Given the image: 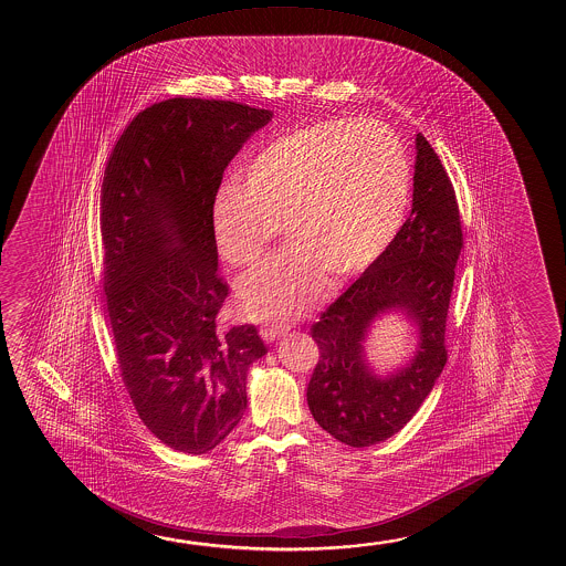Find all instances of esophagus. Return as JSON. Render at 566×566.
<instances>
[{
	"label": "esophagus",
	"instance_id": "1",
	"mask_svg": "<svg viewBox=\"0 0 566 566\" xmlns=\"http://www.w3.org/2000/svg\"><path fill=\"white\" fill-rule=\"evenodd\" d=\"M286 333V325H271L263 326V328H261V336H263L264 342H274L276 340V338H280V336H284V334Z\"/></svg>",
	"mask_w": 566,
	"mask_h": 566
}]
</instances>
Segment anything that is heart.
Wrapping results in <instances>:
<instances>
[{
    "label": "heart",
    "instance_id": "obj_1",
    "mask_svg": "<svg viewBox=\"0 0 566 566\" xmlns=\"http://www.w3.org/2000/svg\"><path fill=\"white\" fill-rule=\"evenodd\" d=\"M248 179L224 181L212 201L218 253L255 264L282 224L287 245L238 280L241 311L292 318L325 294L331 276L367 271L390 248L410 207V158L387 125L334 117L264 145Z\"/></svg>",
    "mask_w": 566,
    "mask_h": 566
}]
</instances>
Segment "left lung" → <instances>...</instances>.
Here are the masks:
<instances>
[{
    "instance_id": "8db88e82",
    "label": "left lung",
    "mask_w": 566,
    "mask_h": 566,
    "mask_svg": "<svg viewBox=\"0 0 566 566\" xmlns=\"http://www.w3.org/2000/svg\"><path fill=\"white\" fill-rule=\"evenodd\" d=\"M413 168L410 217L395 241L311 326L321 352L307 387L311 413L354 449L398 433L447 364L444 331L464 238L454 187L421 133ZM388 312H402L417 326L419 346L402 368L380 376L366 361L364 342Z\"/></svg>"
}]
</instances>
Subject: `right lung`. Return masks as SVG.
Returning a JSON list of instances; mask_svg holds the SVG:
<instances>
[{"label": "right lung", "mask_w": 566, "mask_h": 566, "mask_svg": "<svg viewBox=\"0 0 566 566\" xmlns=\"http://www.w3.org/2000/svg\"><path fill=\"white\" fill-rule=\"evenodd\" d=\"M271 109L170 98L143 109L109 155L101 195L104 292L133 406L160 441L205 454L248 408V373L266 354L253 325L218 326L212 201L226 166Z\"/></svg>", "instance_id": "right-lung-1"}]
</instances>
